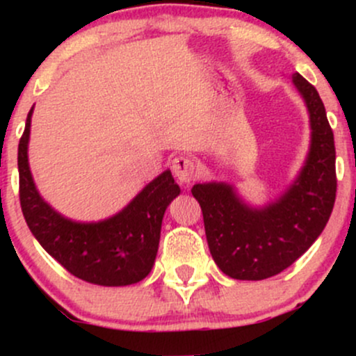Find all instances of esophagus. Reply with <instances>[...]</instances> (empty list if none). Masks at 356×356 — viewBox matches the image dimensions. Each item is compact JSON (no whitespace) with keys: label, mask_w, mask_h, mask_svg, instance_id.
I'll list each match as a JSON object with an SVG mask.
<instances>
[{"label":"esophagus","mask_w":356,"mask_h":356,"mask_svg":"<svg viewBox=\"0 0 356 356\" xmlns=\"http://www.w3.org/2000/svg\"><path fill=\"white\" fill-rule=\"evenodd\" d=\"M172 172L181 184H191L197 177L199 165L191 157H177L172 161Z\"/></svg>","instance_id":"34e87169"}]
</instances>
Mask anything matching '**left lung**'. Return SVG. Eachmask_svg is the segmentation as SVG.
I'll return each mask as SVG.
<instances>
[{
  "instance_id": "1",
  "label": "left lung",
  "mask_w": 356,
  "mask_h": 356,
  "mask_svg": "<svg viewBox=\"0 0 356 356\" xmlns=\"http://www.w3.org/2000/svg\"><path fill=\"white\" fill-rule=\"evenodd\" d=\"M291 80L308 110L312 137L305 164L283 194L252 206L229 182L192 187L212 259L234 280L259 281L284 271L308 251L332 216L337 197L332 127L316 88L300 73Z\"/></svg>"
}]
</instances>
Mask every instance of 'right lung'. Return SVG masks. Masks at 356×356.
I'll return each instance as SVG.
<instances>
[{
	"label": "right lung",
	"mask_w": 356,
	"mask_h": 356,
	"mask_svg": "<svg viewBox=\"0 0 356 356\" xmlns=\"http://www.w3.org/2000/svg\"><path fill=\"white\" fill-rule=\"evenodd\" d=\"M31 107L18 145L19 202L31 234L73 276L99 286L136 284L152 271L165 209L181 194L167 169L122 211L80 222L65 218L40 194L28 162Z\"/></svg>",
	"instance_id": "add662e5"
}]
</instances>
